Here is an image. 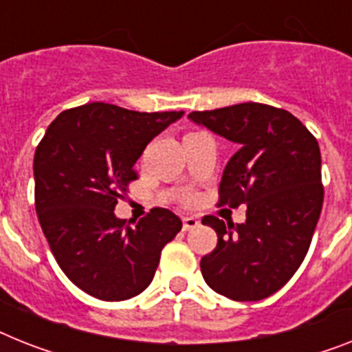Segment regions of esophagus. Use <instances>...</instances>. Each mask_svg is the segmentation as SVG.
Instances as JSON below:
<instances>
[{
	"label": "esophagus",
	"instance_id": "1",
	"mask_svg": "<svg viewBox=\"0 0 352 352\" xmlns=\"http://www.w3.org/2000/svg\"><path fill=\"white\" fill-rule=\"evenodd\" d=\"M199 225V219L194 216H187V217H183V230L188 232V230H192V228H196V226Z\"/></svg>",
	"mask_w": 352,
	"mask_h": 352
}]
</instances>
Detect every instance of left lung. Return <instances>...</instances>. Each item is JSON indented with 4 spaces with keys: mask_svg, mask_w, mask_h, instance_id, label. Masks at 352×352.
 Here are the masks:
<instances>
[{
    "mask_svg": "<svg viewBox=\"0 0 352 352\" xmlns=\"http://www.w3.org/2000/svg\"><path fill=\"white\" fill-rule=\"evenodd\" d=\"M239 149L219 183L217 207L246 205V221L205 216L217 245L201 257L205 283L232 300H261L293 277L311 245L324 203L320 147L307 127L280 107L259 102L192 111Z\"/></svg>",
    "mask_w": 352,
    "mask_h": 352,
    "instance_id": "obj_1",
    "label": "left lung"
}]
</instances>
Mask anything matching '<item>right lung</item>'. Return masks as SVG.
<instances>
[{
	"label": "right lung",
	"mask_w": 352,
	"mask_h": 352,
	"mask_svg": "<svg viewBox=\"0 0 352 352\" xmlns=\"http://www.w3.org/2000/svg\"><path fill=\"white\" fill-rule=\"evenodd\" d=\"M182 111L140 113L91 102L52 122L34 155L36 212L66 277L100 300H127L149 286L182 221L153 208L136 225L115 216L138 179L136 160Z\"/></svg>",
	"instance_id": "1"
}]
</instances>
